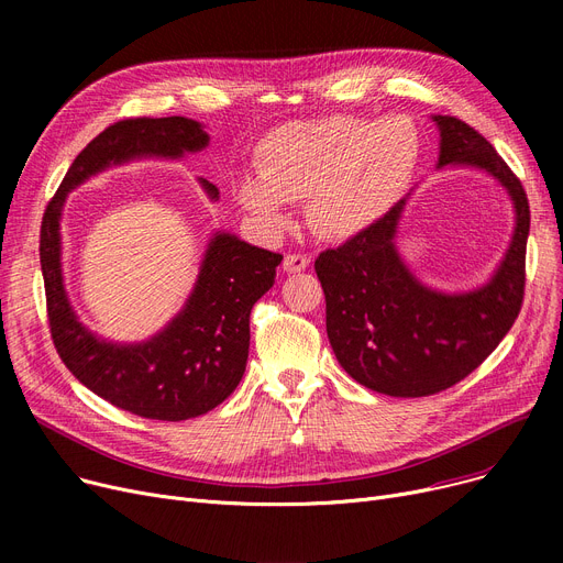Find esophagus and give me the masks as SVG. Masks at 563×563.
<instances>
[{
	"mask_svg": "<svg viewBox=\"0 0 563 563\" xmlns=\"http://www.w3.org/2000/svg\"><path fill=\"white\" fill-rule=\"evenodd\" d=\"M308 264H310V260H308L306 255L289 253V255H285V260H283V272H285V274H301V272H306Z\"/></svg>",
	"mask_w": 563,
	"mask_h": 563,
	"instance_id": "obj_1",
	"label": "esophagus"
}]
</instances>
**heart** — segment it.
<instances>
[{"label": "heart", "instance_id": "1", "mask_svg": "<svg viewBox=\"0 0 563 563\" xmlns=\"http://www.w3.org/2000/svg\"><path fill=\"white\" fill-rule=\"evenodd\" d=\"M420 151V132L406 115L289 121L257 141L255 173L236 175L234 200L262 228L278 232L289 221L287 202L306 198L317 232L351 240L395 210Z\"/></svg>", "mask_w": 563, "mask_h": 563}]
</instances>
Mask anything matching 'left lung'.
Here are the masks:
<instances>
[{"mask_svg":"<svg viewBox=\"0 0 563 563\" xmlns=\"http://www.w3.org/2000/svg\"><path fill=\"white\" fill-rule=\"evenodd\" d=\"M431 121L440 136L435 168L493 177L511 200L514 230L488 280L461 291L427 285L401 255L397 234L410 194L372 230L314 260L338 363L390 397L435 395L475 372L514 327L525 291L529 205L520 180L467 123L438 113Z\"/></svg>","mask_w":563,"mask_h":563,"instance_id":"8db88e82","label":"left lung"}]
</instances>
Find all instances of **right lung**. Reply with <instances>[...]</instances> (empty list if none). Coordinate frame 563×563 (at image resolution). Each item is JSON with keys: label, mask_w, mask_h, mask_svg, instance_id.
Masks as SVG:
<instances>
[{"label": "right lung", "mask_w": 563, "mask_h": 563, "mask_svg": "<svg viewBox=\"0 0 563 563\" xmlns=\"http://www.w3.org/2000/svg\"><path fill=\"white\" fill-rule=\"evenodd\" d=\"M207 145L205 125L185 115L115 123L77 155L43 217L41 266L58 356L81 386L147 420L198 418L240 386L249 361L251 308L274 287L283 255L257 249L228 230H214L177 314L147 340L113 342L84 327L70 303L62 217L68 194L111 166L139 159L177 162ZM198 185L212 202L219 200L212 183L198 177Z\"/></svg>", "instance_id": "right-lung-1"}]
</instances>
